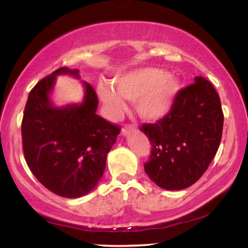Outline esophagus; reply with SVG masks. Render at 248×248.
I'll return each mask as SVG.
<instances>
[{
    "mask_svg": "<svg viewBox=\"0 0 248 248\" xmlns=\"http://www.w3.org/2000/svg\"><path fill=\"white\" fill-rule=\"evenodd\" d=\"M136 128L134 127V126H124V128H122V130H121V134L124 136H126V135H128V134H130L132 132H134V130H135Z\"/></svg>",
    "mask_w": 248,
    "mask_h": 248,
    "instance_id": "esophagus-1",
    "label": "esophagus"
}]
</instances>
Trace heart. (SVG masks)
Masks as SVG:
<instances>
[{"instance_id": "obj_1", "label": "heart", "mask_w": 248, "mask_h": 248, "mask_svg": "<svg viewBox=\"0 0 248 248\" xmlns=\"http://www.w3.org/2000/svg\"><path fill=\"white\" fill-rule=\"evenodd\" d=\"M179 82L167 76L163 70L142 69L119 77L115 93L110 87H99V94L112 116L124 109V100L136 101V110L144 120L155 121L166 116L171 109Z\"/></svg>"}]
</instances>
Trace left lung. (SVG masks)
Here are the masks:
<instances>
[{
    "mask_svg": "<svg viewBox=\"0 0 248 248\" xmlns=\"http://www.w3.org/2000/svg\"><path fill=\"white\" fill-rule=\"evenodd\" d=\"M220 98L203 77L178 91L172 107L155 124L140 127L152 144L144 171L166 190L191 186L206 171L223 134Z\"/></svg>",
    "mask_w": 248,
    "mask_h": 248,
    "instance_id": "obj_1",
    "label": "left lung"
}]
</instances>
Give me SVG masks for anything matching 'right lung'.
Returning <instances> with one entry per match:
<instances>
[{"mask_svg": "<svg viewBox=\"0 0 248 248\" xmlns=\"http://www.w3.org/2000/svg\"><path fill=\"white\" fill-rule=\"evenodd\" d=\"M59 75L79 78L78 70L61 67L35 85L22 120L25 161L35 177L56 195L78 198L94 189L120 127L96 114L98 96L88 82L80 105L55 107L50 93Z\"/></svg>", "mask_w": 248, "mask_h": 248, "instance_id": "right-lung-1", "label": "right lung"}]
</instances>
